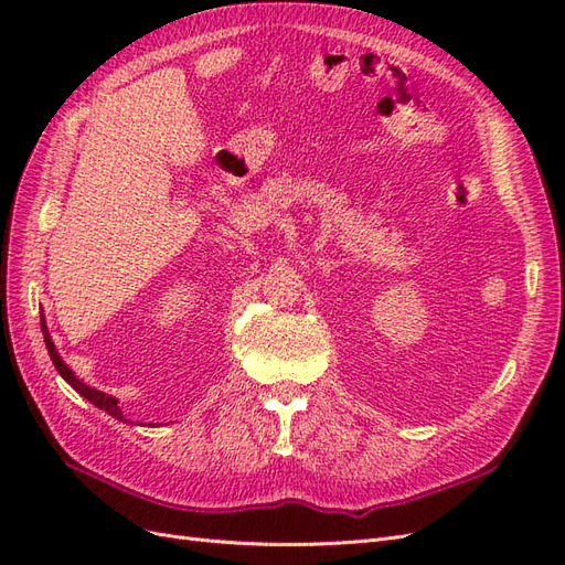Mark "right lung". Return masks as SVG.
Returning <instances> with one entry per match:
<instances>
[{
  "mask_svg": "<svg viewBox=\"0 0 565 565\" xmlns=\"http://www.w3.org/2000/svg\"><path fill=\"white\" fill-rule=\"evenodd\" d=\"M40 324H42V334H44V344H46V351H49V355H51V363H54V367L58 370V374L61 377L71 384L82 398H87L92 405H96L98 409H106V413L110 415V417H115V419H119V422H127V417L122 415V409H119V403H117V398L115 396H108V393H104V391H96V388H92V386H87L84 382H79L77 377H75V372L67 367L65 363H63V358L58 355V351H56V347H54V341H51V334H49V328H46V318H44V313L40 316Z\"/></svg>",
  "mask_w": 565,
  "mask_h": 565,
  "instance_id": "add662e5",
  "label": "right lung"
}]
</instances>
